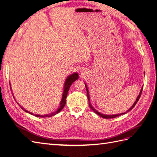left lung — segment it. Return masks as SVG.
Segmentation results:
<instances>
[{"label":"left lung","instance_id":"obj_1","mask_svg":"<svg viewBox=\"0 0 157 157\" xmlns=\"http://www.w3.org/2000/svg\"><path fill=\"white\" fill-rule=\"evenodd\" d=\"M84 84H85V83H84ZM85 86H86V92H87V97H88V101H89V103H89V106H90V107L92 109V110L95 113H96L97 115H98L99 116H100L101 117H102V118H115V117H117L121 116V115H123V114H126V113H127L128 112H129L130 111H131L132 109L134 107V106L136 105V104L137 103V102L138 101V100L140 99V96H141V92H142V90H143V87H142V88H141V91H140V94L138 95V96L137 97V99H136V101L134 103V104H133L132 106L129 109H128V110L126 112L122 113H120V114H117V115H103V114H102V113H101L98 112L97 110H96V109H95L94 108V107L92 105L91 103H90V96H89L88 88V87H87V86H86V84H85Z\"/></svg>","mask_w":157,"mask_h":157}]
</instances>
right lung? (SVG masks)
Wrapping results in <instances>:
<instances>
[{
  "label": "right lung",
  "instance_id": "add662e5",
  "mask_svg": "<svg viewBox=\"0 0 157 157\" xmlns=\"http://www.w3.org/2000/svg\"><path fill=\"white\" fill-rule=\"evenodd\" d=\"M78 78V75L77 73H74L73 74L70 75L69 76H68V77H67V78H66L65 81V83H64V86H63V94H62V98H61V100L60 101V103H59V108L58 109V110H57L55 112H53V113H49V114H47V115H34V114L28 111L27 110H26V109H25L24 108H23V107H21L20 104H19L17 103V104L19 105V106H20V107L23 109V111H25L26 113H29L31 114V115H34L35 117H52L54 116L55 115H56V114L59 113L62 109H63L65 105V101H66V98H67V94H68V91L69 90V88L71 86V85L72 84V83L73 82H75V80H77V79ZM10 89L12 90L11 88V84L10 83ZM14 97V96H13Z\"/></svg>",
  "mask_w": 157,
  "mask_h": 157
}]
</instances>
